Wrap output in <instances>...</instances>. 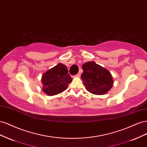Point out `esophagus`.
I'll list each match as a JSON object with an SVG mask.
<instances>
[{
  "mask_svg": "<svg viewBox=\"0 0 147 147\" xmlns=\"http://www.w3.org/2000/svg\"><path fill=\"white\" fill-rule=\"evenodd\" d=\"M80 75H81V74H80V72H79L76 75H75V76H76L77 77H80Z\"/></svg>",
  "mask_w": 147,
  "mask_h": 147,
  "instance_id": "esophagus-1",
  "label": "esophagus"
}]
</instances>
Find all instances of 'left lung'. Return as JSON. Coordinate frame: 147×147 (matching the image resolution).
<instances>
[{"label": "left lung", "instance_id": "left-lung-1", "mask_svg": "<svg viewBox=\"0 0 147 147\" xmlns=\"http://www.w3.org/2000/svg\"><path fill=\"white\" fill-rule=\"evenodd\" d=\"M81 75L86 90L96 95L104 94L113 86V80L109 71L94 61H89L82 65Z\"/></svg>", "mask_w": 147, "mask_h": 147}]
</instances>
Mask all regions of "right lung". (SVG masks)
Wrapping results in <instances>:
<instances>
[{"label": "right lung", "mask_w": 147, "mask_h": 147, "mask_svg": "<svg viewBox=\"0 0 147 147\" xmlns=\"http://www.w3.org/2000/svg\"><path fill=\"white\" fill-rule=\"evenodd\" d=\"M66 65L59 63L48 70L42 77V90L48 96H54L63 92L72 81Z\"/></svg>", "instance_id": "obj_1"}]
</instances>
